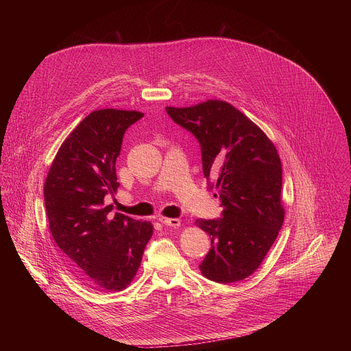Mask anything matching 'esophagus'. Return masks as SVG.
<instances>
[{
  "label": "esophagus",
  "instance_id": "esophagus-1",
  "mask_svg": "<svg viewBox=\"0 0 351 351\" xmlns=\"http://www.w3.org/2000/svg\"><path fill=\"white\" fill-rule=\"evenodd\" d=\"M161 223L167 225V226H172V228H178L180 226V221L178 218H167V217H158L157 218Z\"/></svg>",
  "mask_w": 351,
  "mask_h": 351
}]
</instances>
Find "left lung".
<instances>
[{
	"mask_svg": "<svg viewBox=\"0 0 351 351\" xmlns=\"http://www.w3.org/2000/svg\"><path fill=\"white\" fill-rule=\"evenodd\" d=\"M191 132L202 147L203 172L215 187L222 218L197 219L211 237V250L199 264L218 283L245 279L261 265L285 219L282 164L268 136L244 114L221 99L186 108H165Z\"/></svg>",
	"mask_w": 351,
	"mask_h": 351,
	"instance_id": "obj_1",
	"label": "left lung"
}]
</instances>
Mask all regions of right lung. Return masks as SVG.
<instances>
[{"mask_svg": "<svg viewBox=\"0 0 351 351\" xmlns=\"http://www.w3.org/2000/svg\"><path fill=\"white\" fill-rule=\"evenodd\" d=\"M144 114L93 111L65 138L44 183L53 239L69 268L95 290H123L137 274L153 223L111 214L104 198L117 193L115 162L126 129Z\"/></svg>", "mask_w": 351, "mask_h": 351, "instance_id": "obj_1", "label": "right lung"}]
</instances>
